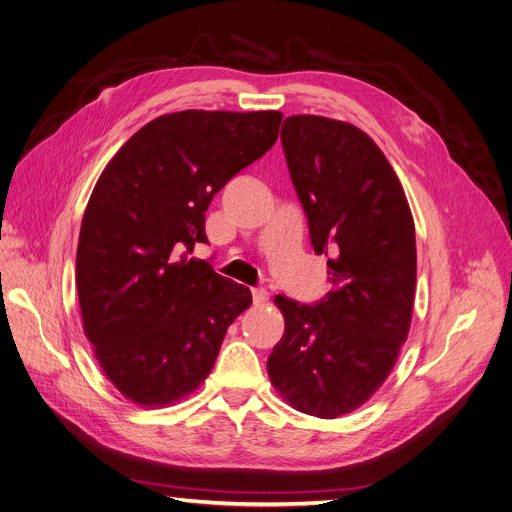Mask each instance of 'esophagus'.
<instances>
[{
	"label": "esophagus",
	"instance_id": "esophagus-1",
	"mask_svg": "<svg viewBox=\"0 0 512 512\" xmlns=\"http://www.w3.org/2000/svg\"><path fill=\"white\" fill-rule=\"evenodd\" d=\"M251 293H253V304H255V306H263V304H266V301H268V291L263 289V287H257V289H253Z\"/></svg>",
	"mask_w": 512,
	"mask_h": 512
}]
</instances>
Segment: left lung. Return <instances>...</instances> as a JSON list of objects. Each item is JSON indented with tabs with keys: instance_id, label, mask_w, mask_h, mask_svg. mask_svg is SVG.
Masks as SVG:
<instances>
[{
	"instance_id": "left-lung-1",
	"label": "left lung",
	"mask_w": 512,
	"mask_h": 512,
	"mask_svg": "<svg viewBox=\"0 0 512 512\" xmlns=\"http://www.w3.org/2000/svg\"><path fill=\"white\" fill-rule=\"evenodd\" d=\"M310 242L333 289L314 306L278 295L285 335L268 358L297 411L339 418L367 403L407 339L415 295V225L403 185L361 128L291 116L280 132Z\"/></svg>"
}]
</instances>
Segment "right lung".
I'll use <instances>...</instances> for the list:
<instances>
[{
    "label": "right lung",
    "instance_id": "right-lung-1",
    "mask_svg": "<svg viewBox=\"0 0 512 512\" xmlns=\"http://www.w3.org/2000/svg\"><path fill=\"white\" fill-rule=\"evenodd\" d=\"M280 111L168 113L105 166L80 227L75 282L94 356L126 399L170 405L211 373L251 291L204 259L213 196L278 139Z\"/></svg>",
    "mask_w": 512,
    "mask_h": 512
}]
</instances>
